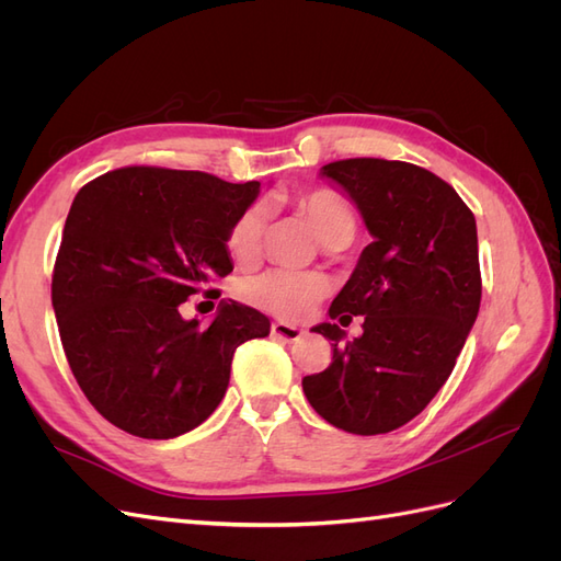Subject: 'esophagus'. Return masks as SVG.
I'll return each mask as SVG.
<instances>
[{
	"label": "esophagus",
	"instance_id": "34e87169",
	"mask_svg": "<svg viewBox=\"0 0 561 561\" xmlns=\"http://www.w3.org/2000/svg\"><path fill=\"white\" fill-rule=\"evenodd\" d=\"M271 334L283 339V342H287V344H293V342H299V339L304 336V330H299L295 325H287V322L278 320V322H274V325H271Z\"/></svg>",
	"mask_w": 561,
	"mask_h": 561
}]
</instances>
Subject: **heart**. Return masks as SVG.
<instances>
[{
  "label": "heart",
  "instance_id": "b5f03b06",
  "mask_svg": "<svg viewBox=\"0 0 561 561\" xmlns=\"http://www.w3.org/2000/svg\"><path fill=\"white\" fill-rule=\"evenodd\" d=\"M295 208L313 227L322 245L346 248L358 231V215L351 203L328 186L299 192L293 196ZM264 208L252 203L233 219L227 233V248L236 260L248 262L257 254L264 236ZM328 280L307 271L268 268L241 283V297L266 313L280 318H301L313 311L316 304L328 295Z\"/></svg>",
  "mask_w": 561,
  "mask_h": 561
}]
</instances>
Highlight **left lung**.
<instances>
[{
    "mask_svg": "<svg viewBox=\"0 0 561 561\" xmlns=\"http://www.w3.org/2000/svg\"><path fill=\"white\" fill-rule=\"evenodd\" d=\"M320 173L353 198L375 241L330 307L339 322L363 316V334L344 342L336 322L316 325L332 363L301 386L332 426L390 433L445 386L478 318V227L454 186L414 163L344 159Z\"/></svg>",
    "mask_w": 561,
    "mask_h": 561,
    "instance_id": "1",
    "label": "left lung"
}]
</instances>
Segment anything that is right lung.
Segmentation results:
<instances>
[{"mask_svg":"<svg viewBox=\"0 0 561 561\" xmlns=\"http://www.w3.org/2000/svg\"><path fill=\"white\" fill-rule=\"evenodd\" d=\"M257 194L260 182L126 165L75 196L50 299L79 388L116 428L168 439L201 426L236 348L268 334V318L239 301L219 304L210 325L182 318L186 299L231 274L227 233Z\"/></svg>","mask_w":561,"mask_h":561,"instance_id":"1","label":"right lung"}]
</instances>
